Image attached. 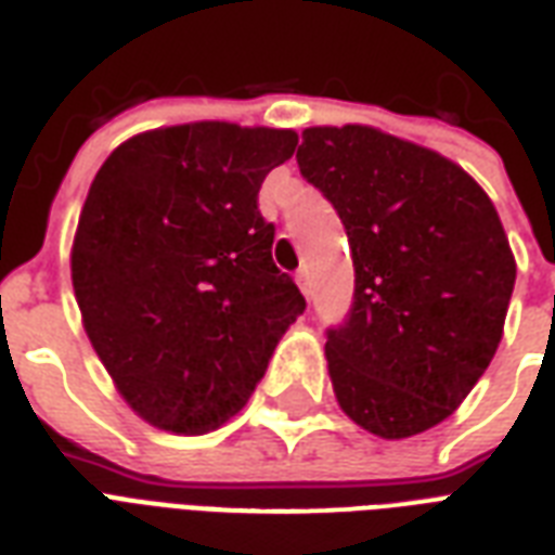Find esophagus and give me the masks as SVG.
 Segmentation results:
<instances>
[{"label":"esophagus","instance_id":"1","mask_svg":"<svg viewBox=\"0 0 555 555\" xmlns=\"http://www.w3.org/2000/svg\"><path fill=\"white\" fill-rule=\"evenodd\" d=\"M296 282H299V291L311 299V279H308V270H302V273L296 276Z\"/></svg>","mask_w":555,"mask_h":555}]
</instances>
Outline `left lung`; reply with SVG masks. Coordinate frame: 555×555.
Here are the masks:
<instances>
[{"label":"left lung","mask_w":555,"mask_h":555,"mask_svg":"<svg viewBox=\"0 0 555 555\" xmlns=\"http://www.w3.org/2000/svg\"><path fill=\"white\" fill-rule=\"evenodd\" d=\"M346 224L354 305L328 331L339 409L386 440L438 426L504 334L516 256L490 195L440 152L374 126H311L296 152Z\"/></svg>","instance_id":"obj_1"}]
</instances>
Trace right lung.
<instances>
[{
  "mask_svg": "<svg viewBox=\"0 0 555 555\" xmlns=\"http://www.w3.org/2000/svg\"><path fill=\"white\" fill-rule=\"evenodd\" d=\"M296 141L227 120L164 126L120 143L91 181L72 244L82 328L129 409L158 429L230 421L305 311L256 204Z\"/></svg>",
  "mask_w": 555,
  "mask_h": 555,
  "instance_id": "1",
  "label": "right lung"
}]
</instances>
